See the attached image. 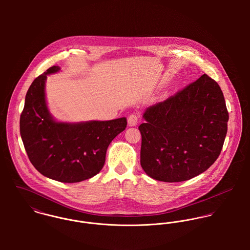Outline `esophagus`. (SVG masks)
Instances as JSON below:
<instances>
[{
	"mask_svg": "<svg viewBox=\"0 0 250 250\" xmlns=\"http://www.w3.org/2000/svg\"><path fill=\"white\" fill-rule=\"evenodd\" d=\"M139 123V116L137 114H130L128 117L129 126H137Z\"/></svg>",
	"mask_w": 250,
	"mask_h": 250,
	"instance_id": "1",
	"label": "esophagus"
}]
</instances>
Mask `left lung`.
Returning <instances> with one entry per match:
<instances>
[{"instance_id": "obj_1", "label": "left lung", "mask_w": 250, "mask_h": 250, "mask_svg": "<svg viewBox=\"0 0 250 250\" xmlns=\"http://www.w3.org/2000/svg\"><path fill=\"white\" fill-rule=\"evenodd\" d=\"M141 165L151 178L182 182L207 170L218 158L229 114L217 83L202 75L175 95L146 108Z\"/></svg>"}]
</instances>
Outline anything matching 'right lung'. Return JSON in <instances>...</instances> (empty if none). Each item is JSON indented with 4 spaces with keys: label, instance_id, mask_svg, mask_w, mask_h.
<instances>
[{
    "label": "right lung",
    "instance_id": "obj_1",
    "mask_svg": "<svg viewBox=\"0 0 250 250\" xmlns=\"http://www.w3.org/2000/svg\"><path fill=\"white\" fill-rule=\"evenodd\" d=\"M60 70L52 66L31 84L20 116V134L36 170L59 182L78 183L100 172L109 143L125 130L127 119L56 121L47 107L45 82L47 75Z\"/></svg>",
    "mask_w": 250,
    "mask_h": 250
}]
</instances>
